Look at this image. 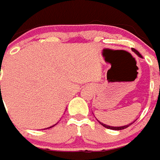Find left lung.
Here are the masks:
<instances>
[{"instance_id":"obj_1","label":"left lung","mask_w":160,"mask_h":160,"mask_svg":"<svg viewBox=\"0 0 160 160\" xmlns=\"http://www.w3.org/2000/svg\"><path fill=\"white\" fill-rule=\"evenodd\" d=\"M132 51H133V52H134L136 53V54H137V56L139 57V58H142V56L140 53L138 52H137V51L136 50V49H132ZM98 122L100 123V124H101V125H102V126H104L105 128L110 129V130H115V131H119V130H124V129L127 128L129 125H132V123H134L135 121H134V122H132V123H130V124H128V125H122V126H110V125H105V124H103V123L100 122L99 120H98Z\"/></svg>"}]
</instances>
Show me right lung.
I'll use <instances>...</instances> for the list:
<instances>
[{
	"mask_svg": "<svg viewBox=\"0 0 160 160\" xmlns=\"http://www.w3.org/2000/svg\"><path fill=\"white\" fill-rule=\"evenodd\" d=\"M54 125H56V124H55V125H52V126H50V127H48V128H46V129H49V128H52V127H53V126H54Z\"/></svg>",
	"mask_w": 160,
	"mask_h": 160,
	"instance_id": "obj_1",
	"label": "right lung"
}]
</instances>
